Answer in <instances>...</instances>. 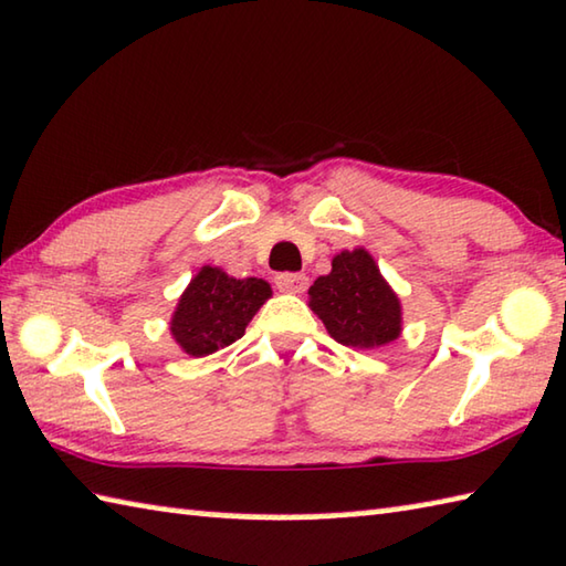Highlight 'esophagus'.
<instances>
[{
  "instance_id": "34e87169",
  "label": "esophagus",
  "mask_w": 566,
  "mask_h": 566,
  "mask_svg": "<svg viewBox=\"0 0 566 566\" xmlns=\"http://www.w3.org/2000/svg\"><path fill=\"white\" fill-rule=\"evenodd\" d=\"M276 286H280V292H290V294H302L307 290L310 284V276L307 274H294V272H282L276 274Z\"/></svg>"
}]
</instances>
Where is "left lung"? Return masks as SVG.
Here are the masks:
<instances>
[{
	"label": "left lung",
	"mask_w": 566,
	"mask_h": 566,
	"mask_svg": "<svg viewBox=\"0 0 566 566\" xmlns=\"http://www.w3.org/2000/svg\"><path fill=\"white\" fill-rule=\"evenodd\" d=\"M310 310L332 339L355 349H378L402 332V304L363 247L332 256L329 274L310 286Z\"/></svg>",
	"instance_id": "1"
}]
</instances>
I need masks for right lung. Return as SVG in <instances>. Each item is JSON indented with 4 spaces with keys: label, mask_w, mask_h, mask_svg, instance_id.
<instances>
[{
    "label": "right lung",
    "mask_w": 566,
    "mask_h": 566,
    "mask_svg": "<svg viewBox=\"0 0 566 566\" xmlns=\"http://www.w3.org/2000/svg\"><path fill=\"white\" fill-rule=\"evenodd\" d=\"M272 286L259 276L237 280L221 266L206 264L191 276L170 315V337L188 357H209L244 337Z\"/></svg>",
    "instance_id": "1"
}]
</instances>
